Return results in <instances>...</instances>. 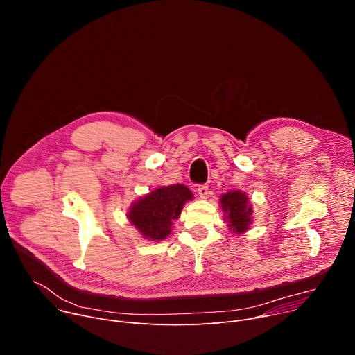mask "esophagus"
Masks as SVG:
<instances>
[{
	"instance_id": "obj_1",
	"label": "esophagus",
	"mask_w": 355,
	"mask_h": 355,
	"mask_svg": "<svg viewBox=\"0 0 355 355\" xmlns=\"http://www.w3.org/2000/svg\"><path fill=\"white\" fill-rule=\"evenodd\" d=\"M198 195H199L200 199H207L208 195H209V187H208L207 184L199 185V187H198Z\"/></svg>"
}]
</instances>
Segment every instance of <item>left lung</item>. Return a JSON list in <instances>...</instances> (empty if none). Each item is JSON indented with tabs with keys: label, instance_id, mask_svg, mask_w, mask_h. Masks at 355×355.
Here are the masks:
<instances>
[{
	"label": "left lung",
	"instance_id": "1",
	"mask_svg": "<svg viewBox=\"0 0 355 355\" xmlns=\"http://www.w3.org/2000/svg\"><path fill=\"white\" fill-rule=\"evenodd\" d=\"M220 208L229 229L241 234L248 230L252 216V208L248 196L241 191H229L220 196Z\"/></svg>",
	"mask_w": 355,
	"mask_h": 355
}]
</instances>
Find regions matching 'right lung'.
<instances>
[{"label":"right lung","instance_id":"right-lung-1","mask_svg":"<svg viewBox=\"0 0 355 355\" xmlns=\"http://www.w3.org/2000/svg\"><path fill=\"white\" fill-rule=\"evenodd\" d=\"M192 196L189 188L181 184L160 187L133 202L128 219L144 239L164 240L171 233L173 222L181 215L185 202Z\"/></svg>","mask_w":355,"mask_h":355}]
</instances>
